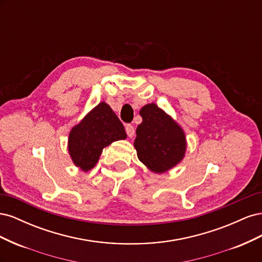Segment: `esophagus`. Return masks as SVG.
<instances>
[{
    "mask_svg": "<svg viewBox=\"0 0 262 262\" xmlns=\"http://www.w3.org/2000/svg\"><path fill=\"white\" fill-rule=\"evenodd\" d=\"M125 131H126V134H128L129 138H132L134 136V126L131 125V124H126L125 125Z\"/></svg>",
    "mask_w": 262,
    "mask_h": 262,
    "instance_id": "obj_1",
    "label": "esophagus"
}]
</instances>
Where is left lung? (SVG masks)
<instances>
[{"label":"left lung","mask_w":262,"mask_h":262,"mask_svg":"<svg viewBox=\"0 0 262 262\" xmlns=\"http://www.w3.org/2000/svg\"><path fill=\"white\" fill-rule=\"evenodd\" d=\"M142 122L137 128L134 147L140 162L155 173L170 170L184 160L186 133L170 115L154 102L140 110Z\"/></svg>","instance_id":"1"}]
</instances>
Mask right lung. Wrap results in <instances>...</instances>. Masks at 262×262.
Returning <instances> with one entry per match:
<instances>
[{
  "label": "right lung",
  "mask_w": 262,
  "mask_h": 262,
  "mask_svg": "<svg viewBox=\"0 0 262 262\" xmlns=\"http://www.w3.org/2000/svg\"><path fill=\"white\" fill-rule=\"evenodd\" d=\"M125 139L123 124L110 106L101 101L71 129L68 150L73 164L86 172L98 163L102 149Z\"/></svg>",
  "instance_id": "right-lung-1"
}]
</instances>
